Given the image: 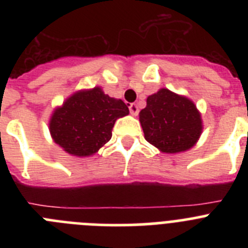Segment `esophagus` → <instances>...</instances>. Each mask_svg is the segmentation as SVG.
<instances>
[{"instance_id":"obj_1","label":"esophagus","mask_w":248,"mask_h":248,"mask_svg":"<svg viewBox=\"0 0 248 248\" xmlns=\"http://www.w3.org/2000/svg\"><path fill=\"white\" fill-rule=\"evenodd\" d=\"M129 110H130V113L133 114V115H137V114L139 113V108H138V105L135 104V103H131V104L129 105Z\"/></svg>"}]
</instances>
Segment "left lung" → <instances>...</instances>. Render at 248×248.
Masks as SVG:
<instances>
[{"label":"left lung","instance_id":"obj_1","mask_svg":"<svg viewBox=\"0 0 248 248\" xmlns=\"http://www.w3.org/2000/svg\"><path fill=\"white\" fill-rule=\"evenodd\" d=\"M139 117L146 141L168 154L194 146L202 131L201 115L194 103L169 89L148 97Z\"/></svg>","mask_w":248,"mask_h":248}]
</instances>
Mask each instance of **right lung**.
<instances>
[{
    "label": "right lung",
    "instance_id": "obj_1",
    "mask_svg": "<svg viewBox=\"0 0 248 248\" xmlns=\"http://www.w3.org/2000/svg\"><path fill=\"white\" fill-rule=\"evenodd\" d=\"M128 114L125 103L110 98L98 87L77 92L54 110L50 135L68 154L89 156L110 140L115 120Z\"/></svg>",
    "mask_w": 248,
    "mask_h": 248
}]
</instances>
